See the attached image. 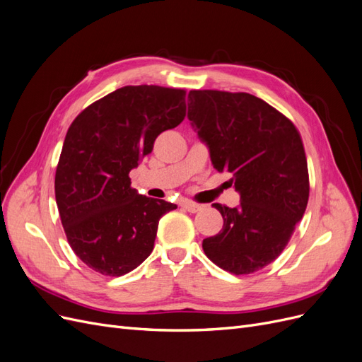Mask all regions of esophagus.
<instances>
[{
  "instance_id": "1",
  "label": "esophagus",
  "mask_w": 362,
  "mask_h": 362,
  "mask_svg": "<svg viewBox=\"0 0 362 362\" xmlns=\"http://www.w3.org/2000/svg\"><path fill=\"white\" fill-rule=\"evenodd\" d=\"M182 206H184L185 210H187L189 213H198V211L202 210V205L196 204V202H193V201H182Z\"/></svg>"
}]
</instances>
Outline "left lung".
<instances>
[{
    "instance_id": "1",
    "label": "left lung",
    "mask_w": 362,
    "mask_h": 362,
    "mask_svg": "<svg viewBox=\"0 0 362 362\" xmlns=\"http://www.w3.org/2000/svg\"><path fill=\"white\" fill-rule=\"evenodd\" d=\"M189 119L210 148L217 172L233 175L240 206L213 204L222 231L204 238L216 266L249 275L286 249L308 204V164L298 128L259 98L245 92L190 90Z\"/></svg>"
}]
</instances>
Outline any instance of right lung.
<instances>
[{
  "instance_id": "obj_1",
  "label": "right lung",
  "mask_w": 362,
  "mask_h": 362,
  "mask_svg": "<svg viewBox=\"0 0 362 362\" xmlns=\"http://www.w3.org/2000/svg\"><path fill=\"white\" fill-rule=\"evenodd\" d=\"M184 117V89L141 84L120 87L74 119L54 189L68 242L92 270L122 276L151 255L158 221L177 205L139 194L129 170Z\"/></svg>"
}]
</instances>
